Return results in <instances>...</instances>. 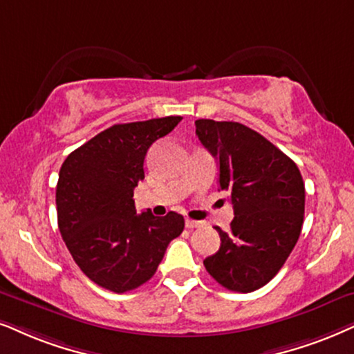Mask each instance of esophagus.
<instances>
[{
    "instance_id": "1",
    "label": "esophagus",
    "mask_w": 354,
    "mask_h": 354,
    "mask_svg": "<svg viewBox=\"0 0 354 354\" xmlns=\"http://www.w3.org/2000/svg\"><path fill=\"white\" fill-rule=\"evenodd\" d=\"M186 229H198V227L203 225V222L192 221V218H186Z\"/></svg>"
}]
</instances>
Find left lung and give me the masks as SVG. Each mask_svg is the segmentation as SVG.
Wrapping results in <instances>:
<instances>
[{"mask_svg": "<svg viewBox=\"0 0 354 354\" xmlns=\"http://www.w3.org/2000/svg\"><path fill=\"white\" fill-rule=\"evenodd\" d=\"M196 136L218 162V189L234 205L230 232L216 227L221 248L204 259L218 284L252 292L270 283L296 247L306 187L297 165L240 122L196 120Z\"/></svg>", "mask_w": 354, "mask_h": 354, "instance_id": "1", "label": "left lung"}]
</instances>
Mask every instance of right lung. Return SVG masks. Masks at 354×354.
<instances>
[{
  "instance_id": "obj_1",
  "label": "right lung",
  "mask_w": 354,
  "mask_h": 354,
  "mask_svg": "<svg viewBox=\"0 0 354 354\" xmlns=\"http://www.w3.org/2000/svg\"><path fill=\"white\" fill-rule=\"evenodd\" d=\"M181 115L115 124L66 156L58 173L57 217L66 248L93 283L113 292L137 289L155 274L185 218L137 214L133 189L145 178L155 140Z\"/></svg>"
}]
</instances>
